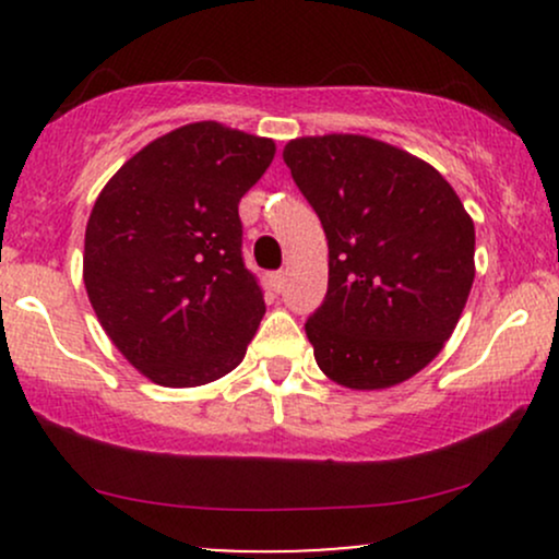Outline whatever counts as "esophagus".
<instances>
[{
	"mask_svg": "<svg viewBox=\"0 0 559 559\" xmlns=\"http://www.w3.org/2000/svg\"><path fill=\"white\" fill-rule=\"evenodd\" d=\"M267 284H271V288H273L275 294L284 292V284H286V275H284V271H275V273L267 275Z\"/></svg>",
	"mask_w": 559,
	"mask_h": 559,
	"instance_id": "esophagus-1",
	"label": "esophagus"
}]
</instances>
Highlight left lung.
I'll return each instance as SVG.
<instances>
[{"mask_svg":"<svg viewBox=\"0 0 559 559\" xmlns=\"http://www.w3.org/2000/svg\"><path fill=\"white\" fill-rule=\"evenodd\" d=\"M284 163L329 239V292L307 318L316 362L346 389H389L452 336L476 278V228L439 170L386 141H288Z\"/></svg>","mask_w":559,"mask_h":559,"instance_id":"obj_1","label":"left lung"}]
</instances>
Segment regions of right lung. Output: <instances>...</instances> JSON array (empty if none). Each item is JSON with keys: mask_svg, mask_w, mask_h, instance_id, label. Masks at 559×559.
Listing matches in <instances>:
<instances>
[{"mask_svg": "<svg viewBox=\"0 0 559 559\" xmlns=\"http://www.w3.org/2000/svg\"><path fill=\"white\" fill-rule=\"evenodd\" d=\"M273 139L215 120L136 152L96 197L83 284L102 329L159 386L217 381L243 360L265 299L241 258V197Z\"/></svg>", "mask_w": 559, "mask_h": 559, "instance_id": "add662e5", "label": "right lung"}]
</instances>
